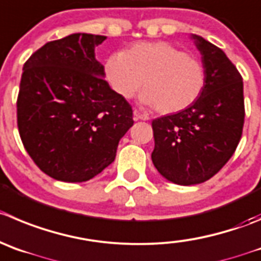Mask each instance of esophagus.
<instances>
[{
  "label": "esophagus",
  "mask_w": 261,
  "mask_h": 261,
  "mask_svg": "<svg viewBox=\"0 0 261 261\" xmlns=\"http://www.w3.org/2000/svg\"><path fill=\"white\" fill-rule=\"evenodd\" d=\"M134 117H135V119H142V121H148V119H149V116H148L147 113H142V112H139L138 109L134 111Z\"/></svg>",
  "instance_id": "1"
}]
</instances>
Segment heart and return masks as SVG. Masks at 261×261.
I'll return each instance as SVG.
<instances>
[{
	"label": "heart",
	"instance_id": "heart-1",
	"mask_svg": "<svg viewBox=\"0 0 261 261\" xmlns=\"http://www.w3.org/2000/svg\"><path fill=\"white\" fill-rule=\"evenodd\" d=\"M104 72L112 89L130 99L143 84L140 100L162 114L177 113L201 96L206 84L203 64L164 41L139 42L109 55Z\"/></svg>",
	"mask_w": 261,
	"mask_h": 261
}]
</instances>
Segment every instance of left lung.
<instances>
[{
    "instance_id": "1",
    "label": "left lung",
    "mask_w": 261,
    "mask_h": 261,
    "mask_svg": "<svg viewBox=\"0 0 261 261\" xmlns=\"http://www.w3.org/2000/svg\"><path fill=\"white\" fill-rule=\"evenodd\" d=\"M202 55L206 84L187 109L153 119L155 169L179 186L199 184L229 161L245 122L242 75L218 46L192 35Z\"/></svg>"
}]
</instances>
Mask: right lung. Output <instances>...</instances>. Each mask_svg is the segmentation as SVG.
<instances>
[{
  "label": "right lung",
  "mask_w": 261,
  "mask_h": 261,
  "mask_svg": "<svg viewBox=\"0 0 261 261\" xmlns=\"http://www.w3.org/2000/svg\"><path fill=\"white\" fill-rule=\"evenodd\" d=\"M106 38L74 33L51 41L23 67L19 134L33 162L55 180L81 182L100 174L134 125L133 108L109 87L95 59Z\"/></svg>",
  "instance_id": "right-lung-1"
}]
</instances>
